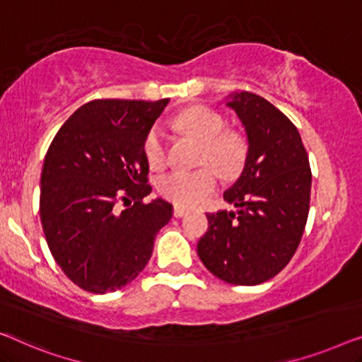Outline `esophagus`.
Instances as JSON below:
<instances>
[{"label": "esophagus", "mask_w": 362, "mask_h": 362, "mask_svg": "<svg viewBox=\"0 0 362 362\" xmlns=\"http://www.w3.org/2000/svg\"><path fill=\"white\" fill-rule=\"evenodd\" d=\"M187 211H188V210H185V208H183V206H179V205L174 206V216H175V218L185 216Z\"/></svg>", "instance_id": "1"}]
</instances>
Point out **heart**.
Returning a JSON list of instances; mask_svg holds the SVG:
<instances>
[{"mask_svg":"<svg viewBox=\"0 0 362 362\" xmlns=\"http://www.w3.org/2000/svg\"><path fill=\"white\" fill-rule=\"evenodd\" d=\"M175 128L202 144L200 164L213 165L225 179L241 174L247 157V146L238 132L223 131L225 119L206 106H192L175 118ZM144 156L152 169H159L167 162L165 136L159 126L147 132ZM213 166V167H214ZM212 167V168H213ZM209 165L197 170H174L160 177L157 188L167 200L179 206H197L206 200L218 187V175Z\"/></svg>","mask_w":362,"mask_h":362,"instance_id":"obj_1","label":"heart"}]
</instances>
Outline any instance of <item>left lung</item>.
I'll return each instance as SVG.
<instances>
[{"instance_id": "1", "label": "left lung", "mask_w": 362, "mask_h": 362, "mask_svg": "<svg viewBox=\"0 0 362 362\" xmlns=\"http://www.w3.org/2000/svg\"><path fill=\"white\" fill-rule=\"evenodd\" d=\"M246 129L247 157L223 198L236 211L208 213L198 241L202 262L221 281L257 285L277 276L297 251L310 208L312 170L292 121L262 96H228Z\"/></svg>"}]
</instances>
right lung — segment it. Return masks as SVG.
I'll list each match as a JSON object with an SVG mask.
<instances>
[{"label": "right lung", "mask_w": 362, "mask_h": 362, "mask_svg": "<svg viewBox=\"0 0 362 362\" xmlns=\"http://www.w3.org/2000/svg\"><path fill=\"white\" fill-rule=\"evenodd\" d=\"M169 103L93 100L55 134L40 175L45 241L65 276L93 293L115 292L149 262L156 234L172 218L147 183L144 139Z\"/></svg>", "instance_id": "add662e5"}]
</instances>
